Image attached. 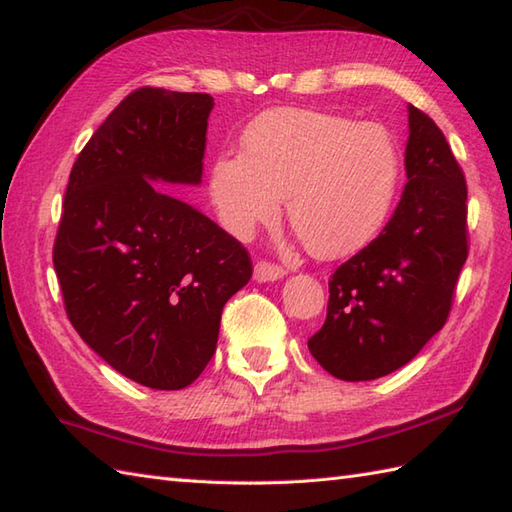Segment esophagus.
I'll return each instance as SVG.
<instances>
[{"label": "esophagus", "mask_w": 512, "mask_h": 512, "mask_svg": "<svg viewBox=\"0 0 512 512\" xmlns=\"http://www.w3.org/2000/svg\"><path fill=\"white\" fill-rule=\"evenodd\" d=\"M286 275V268L279 266V264H273L268 262V259H259V262L255 264V281H275V279H281Z\"/></svg>", "instance_id": "obj_1"}]
</instances>
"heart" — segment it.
Here are the masks:
<instances>
[{"instance_id": "1", "label": "heart", "mask_w": 512, "mask_h": 512, "mask_svg": "<svg viewBox=\"0 0 512 512\" xmlns=\"http://www.w3.org/2000/svg\"><path fill=\"white\" fill-rule=\"evenodd\" d=\"M398 178L400 154L385 125L288 107L246 129L242 154L215 156L209 193L235 237L273 222L286 198L290 226L310 253L341 257L380 231Z\"/></svg>"}]
</instances>
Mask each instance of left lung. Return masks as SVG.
<instances>
[{"mask_svg": "<svg viewBox=\"0 0 512 512\" xmlns=\"http://www.w3.org/2000/svg\"><path fill=\"white\" fill-rule=\"evenodd\" d=\"M405 193L383 231L330 277L325 323L308 339L350 383L396 372L447 323L469 257L466 180L442 129L409 105Z\"/></svg>", "mask_w": 512, "mask_h": 512, "instance_id": "left-lung-1", "label": "left lung"}]
</instances>
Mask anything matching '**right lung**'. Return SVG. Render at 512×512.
I'll return each mask as SVG.
<instances>
[{
    "mask_svg": "<svg viewBox=\"0 0 512 512\" xmlns=\"http://www.w3.org/2000/svg\"><path fill=\"white\" fill-rule=\"evenodd\" d=\"M213 96L138 88L76 158L52 264L68 319L116 372L182 389L215 354L248 250L154 180L198 184Z\"/></svg>",
    "mask_w": 512,
    "mask_h": 512,
    "instance_id": "1",
    "label": "right lung"
}]
</instances>
